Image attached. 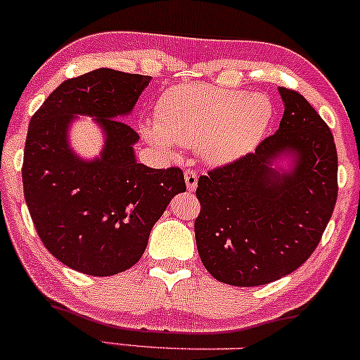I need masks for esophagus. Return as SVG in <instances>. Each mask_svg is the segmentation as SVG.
I'll return each mask as SVG.
<instances>
[{
    "instance_id": "34e87169",
    "label": "esophagus",
    "mask_w": 360,
    "mask_h": 360,
    "mask_svg": "<svg viewBox=\"0 0 360 360\" xmlns=\"http://www.w3.org/2000/svg\"><path fill=\"white\" fill-rule=\"evenodd\" d=\"M184 179H186V188H188V191H194L198 186V172L193 171V169H188V171L184 172Z\"/></svg>"
}]
</instances>
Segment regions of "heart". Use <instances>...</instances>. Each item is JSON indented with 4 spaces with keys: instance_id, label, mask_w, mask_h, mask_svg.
I'll list each match as a JSON object with an SVG mask.
<instances>
[{
    "instance_id": "heart-1",
    "label": "heart",
    "mask_w": 360,
    "mask_h": 360,
    "mask_svg": "<svg viewBox=\"0 0 360 360\" xmlns=\"http://www.w3.org/2000/svg\"><path fill=\"white\" fill-rule=\"evenodd\" d=\"M272 103L264 94L210 84L167 89L155 106V125L143 128L152 146L198 148L206 162L220 164L245 154L266 134Z\"/></svg>"
}]
</instances>
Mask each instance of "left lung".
I'll list each match as a JSON object with an SVG mask.
<instances>
[{
  "mask_svg": "<svg viewBox=\"0 0 360 360\" xmlns=\"http://www.w3.org/2000/svg\"><path fill=\"white\" fill-rule=\"evenodd\" d=\"M279 130L255 152L198 179V254L214 279L262 286L296 271L316 249L337 201L330 128L298 91L279 88ZM293 157L289 172L274 162Z\"/></svg>",
  "mask_w": 360,
  "mask_h": 360,
  "instance_id": "obj_1",
  "label": "left lung"
}]
</instances>
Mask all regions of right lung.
<instances>
[{
	"label": "right lung",
	"instance_id": "add662e5",
	"mask_svg": "<svg viewBox=\"0 0 360 360\" xmlns=\"http://www.w3.org/2000/svg\"><path fill=\"white\" fill-rule=\"evenodd\" d=\"M150 77L96 69L64 81L30 120L23 152V193L40 240L62 264L88 276L130 269L146 252L152 226L177 193L179 167L139 164L131 113ZM94 116L105 147L94 161L70 150L67 128Z\"/></svg>",
	"mask_w": 360,
	"mask_h": 360
}]
</instances>
